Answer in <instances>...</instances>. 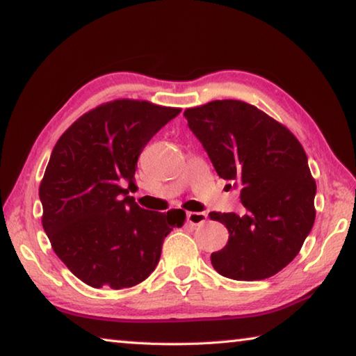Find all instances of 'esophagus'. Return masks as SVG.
Returning <instances> with one entry per match:
<instances>
[{"label": "esophagus", "instance_id": "34e87169", "mask_svg": "<svg viewBox=\"0 0 356 356\" xmlns=\"http://www.w3.org/2000/svg\"><path fill=\"white\" fill-rule=\"evenodd\" d=\"M207 220V215L202 213V212H188L186 213V222L191 226H197V225H202L204 221Z\"/></svg>", "mask_w": 356, "mask_h": 356}]
</instances>
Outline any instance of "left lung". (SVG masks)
Listing matches in <instances>:
<instances>
[{"instance_id":"obj_1","label":"left lung","mask_w":356,"mask_h":356,"mask_svg":"<svg viewBox=\"0 0 356 356\" xmlns=\"http://www.w3.org/2000/svg\"><path fill=\"white\" fill-rule=\"evenodd\" d=\"M216 174L240 188L246 213L210 212L229 240L212 252L226 278L259 281L293 261L316 220V182L300 141L268 114L240 100H213L184 113ZM229 184V186H231Z\"/></svg>"}]
</instances>
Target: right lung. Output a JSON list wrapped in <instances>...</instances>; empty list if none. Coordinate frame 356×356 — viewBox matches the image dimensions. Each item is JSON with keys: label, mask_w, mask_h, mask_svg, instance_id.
I'll return each instance as SVG.
<instances>
[{"label": "right lung", "mask_w": 356, "mask_h": 356, "mask_svg": "<svg viewBox=\"0 0 356 356\" xmlns=\"http://www.w3.org/2000/svg\"><path fill=\"white\" fill-rule=\"evenodd\" d=\"M180 113L144 100H114L75 120L59 138L40 182L42 226L56 256L91 287L140 284L184 210L149 212L122 188L138 156Z\"/></svg>", "instance_id": "right-lung-1"}]
</instances>
